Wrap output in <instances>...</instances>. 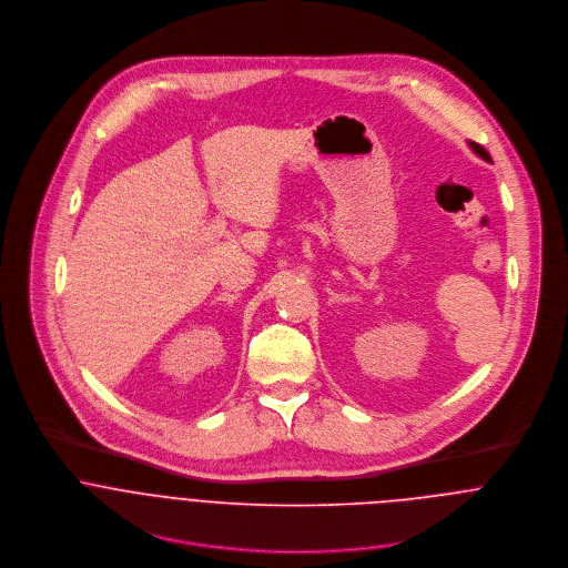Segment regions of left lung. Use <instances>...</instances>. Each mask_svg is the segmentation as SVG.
Here are the masks:
<instances>
[{"instance_id": "8db88e82", "label": "left lung", "mask_w": 568, "mask_h": 568, "mask_svg": "<svg viewBox=\"0 0 568 568\" xmlns=\"http://www.w3.org/2000/svg\"><path fill=\"white\" fill-rule=\"evenodd\" d=\"M470 149H473V151H475L479 158H484L486 162H491V160H489V155H487L486 149H484L481 144H477V142H470Z\"/></svg>"}]
</instances>
